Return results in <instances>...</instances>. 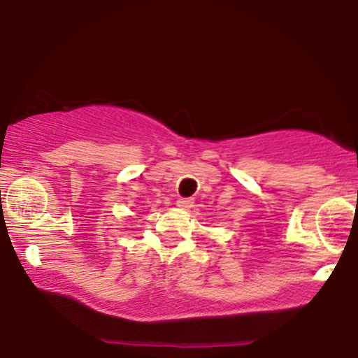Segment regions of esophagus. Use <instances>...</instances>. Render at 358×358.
Instances as JSON below:
<instances>
[{
    "mask_svg": "<svg viewBox=\"0 0 358 358\" xmlns=\"http://www.w3.org/2000/svg\"><path fill=\"white\" fill-rule=\"evenodd\" d=\"M176 207L182 208V210H190L193 207V200L192 199H178L176 200Z\"/></svg>",
    "mask_w": 358,
    "mask_h": 358,
    "instance_id": "1",
    "label": "esophagus"
}]
</instances>
